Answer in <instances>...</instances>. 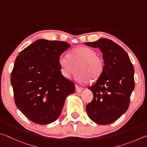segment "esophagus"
Instances as JSON below:
<instances>
[{
    "instance_id": "esophagus-1",
    "label": "esophagus",
    "mask_w": 147,
    "mask_h": 147,
    "mask_svg": "<svg viewBox=\"0 0 147 147\" xmlns=\"http://www.w3.org/2000/svg\"><path fill=\"white\" fill-rule=\"evenodd\" d=\"M75 87H76V91L77 92V93H80V92L82 91V89H83V88H82V87L79 86L78 85H76Z\"/></svg>"
}]
</instances>
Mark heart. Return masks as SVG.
I'll use <instances>...</instances> for the list:
<instances>
[{"label":"heart","instance_id":"obj_1","mask_svg":"<svg viewBox=\"0 0 147 147\" xmlns=\"http://www.w3.org/2000/svg\"><path fill=\"white\" fill-rule=\"evenodd\" d=\"M93 49L80 47L70 52L69 56L62 54L59 58L61 73L65 78H69L78 69L74 80L80 84L88 83L91 79L96 80L102 74L105 63L102 57Z\"/></svg>","mask_w":147,"mask_h":147}]
</instances>
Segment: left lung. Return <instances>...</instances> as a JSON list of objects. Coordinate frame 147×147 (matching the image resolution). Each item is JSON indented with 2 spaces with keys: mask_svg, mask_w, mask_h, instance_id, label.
<instances>
[{
  "mask_svg": "<svg viewBox=\"0 0 147 147\" xmlns=\"http://www.w3.org/2000/svg\"><path fill=\"white\" fill-rule=\"evenodd\" d=\"M86 45L99 48L105 67L102 74L88 89L93 98L86 106L89 117L96 124H109L127 111L135 87L134 68L126 51L110 39L101 38Z\"/></svg>",
  "mask_w": 147,
  "mask_h": 147,
  "instance_id": "left-lung-1",
  "label": "left lung"
}]
</instances>
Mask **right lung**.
<instances>
[{
	"label": "right lung",
	"mask_w": 147,
	"mask_h": 147,
	"mask_svg": "<svg viewBox=\"0 0 147 147\" xmlns=\"http://www.w3.org/2000/svg\"><path fill=\"white\" fill-rule=\"evenodd\" d=\"M65 41L38 39L19 54L11 74L15 103L29 120L50 124L59 117L74 83L62 75L59 58Z\"/></svg>",
	"instance_id": "right-lung-1"
}]
</instances>
